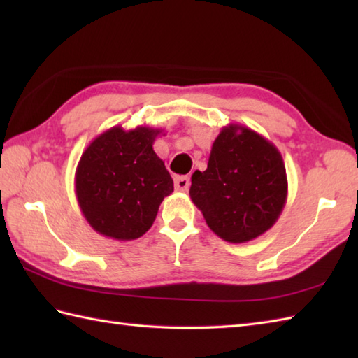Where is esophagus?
Listing matches in <instances>:
<instances>
[{
    "mask_svg": "<svg viewBox=\"0 0 358 358\" xmlns=\"http://www.w3.org/2000/svg\"><path fill=\"white\" fill-rule=\"evenodd\" d=\"M189 186H191V180H189V177H177V178H175V191L186 192Z\"/></svg>",
    "mask_w": 358,
    "mask_h": 358,
    "instance_id": "34e87169",
    "label": "esophagus"
}]
</instances>
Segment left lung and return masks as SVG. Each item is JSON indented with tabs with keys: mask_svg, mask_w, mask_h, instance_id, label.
I'll return each instance as SVG.
<instances>
[{
	"mask_svg": "<svg viewBox=\"0 0 358 358\" xmlns=\"http://www.w3.org/2000/svg\"><path fill=\"white\" fill-rule=\"evenodd\" d=\"M189 195L220 238L250 241L269 231L285 208V162L260 134L227 124L212 144L208 169L192 173Z\"/></svg>",
	"mask_w": 358,
	"mask_h": 358,
	"instance_id": "1",
	"label": "left lung"
}]
</instances>
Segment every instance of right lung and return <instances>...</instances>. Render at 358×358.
<instances>
[{
  "label": "right lung",
  "instance_id": "obj_1",
  "mask_svg": "<svg viewBox=\"0 0 358 358\" xmlns=\"http://www.w3.org/2000/svg\"><path fill=\"white\" fill-rule=\"evenodd\" d=\"M162 129L113 126L89 144L75 172V194L87 223L113 240L140 238L154 224L173 181L152 144Z\"/></svg>",
  "mask_w": 358,
  "mask_h": 358
}]
</instances>
